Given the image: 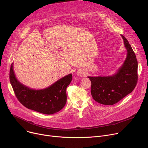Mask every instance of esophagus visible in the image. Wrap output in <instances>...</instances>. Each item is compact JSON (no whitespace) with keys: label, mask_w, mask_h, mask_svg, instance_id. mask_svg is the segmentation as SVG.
I'll use <instances>...</instances> for the list:
<instances>
[{"label":"esophagus","mask_w":148,"mask_h":148,"mask_svg":"<svg viewBox=\"0 0 148 148\" xmlns=\"http://www.w3.org/2000/svg\"><path fill=\"white\" fill-rule=\"evenodd\" d=\"M77 74H78V75L79 76H80V77H83V75H84V73H83V72H82V71H79L78 72V73H77Z\"/></svg>","instance_id":"34e87169"}]
</instances>
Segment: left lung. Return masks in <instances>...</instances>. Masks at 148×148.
<instances>
[{
    "label": "left lung",
    "instance_id": "1",
    "mask_svg": "<svg viewBox=\"0 0 148 148\" xmlns=\"http://www.w3.org/2000/svg\"><path fill=\"white\" fill-rule=\"evenodd\" d=\"M127 50L123 64L113 75L88 77L91 81V95L99 104L113 105L132 92L137 82L138 64L127 38L121 35Z\"/></svg>",
    "mask_w": 148,
    "mask_h": 148
}]
</instances>
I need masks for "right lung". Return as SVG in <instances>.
Returning a JSON list of instances; mask_svg holds the SVG:
<instances>
[{
  "mask_svg": "<svg viewBox=\"0 0 148 148\" xmlns=\"http://www.w3.org/2000/svg\"><path fill=\"white\" fill-rule=\"evenodd\" d=\"M13 64L10 68V83L15 96L23 106L45 114L56 113L64 108L66 103V89L72 80V74L64 76L47 88L34 89L18 80Z\"/></svg>",
  "mask_w": 148,
  "mask_h": 148,
  "instance_id": "1",
  "label": "right lung"
}]
</instances>
